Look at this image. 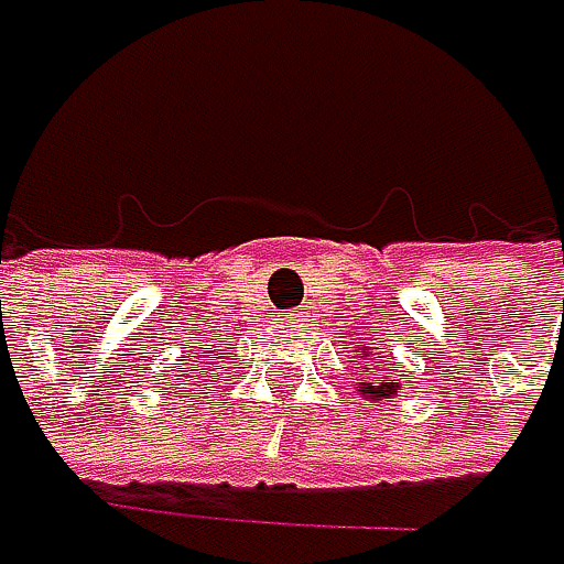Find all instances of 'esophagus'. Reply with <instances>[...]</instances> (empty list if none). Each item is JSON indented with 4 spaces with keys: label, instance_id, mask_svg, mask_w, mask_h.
Here are the masks:
<instances>
[{
    "label": "esophagus",
    "instance_id": "esophagus-1",
    "mask_svg": "<svg viewBox=\"0 0 564 564\" xmlns=\"http://www.w3.org/2000/svg\"><path fill=\"white\" fill-rule=\"evenodd\" d=\"M308 315H292V322H305Z\"/></svg>",
    "mask_w": 564,
    "mask_h": 564
}]
</instances>
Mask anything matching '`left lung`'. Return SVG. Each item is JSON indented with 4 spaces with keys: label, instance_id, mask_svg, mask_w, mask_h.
Masks as SVG:
<instances>
[{
    "label": "left lung",
    "instance_id": "1",
    "mask_svg": "<svg viewBox=\"0 0 564 564\" xmlns=\"http://www.w3.org/2000/svg\"><path fill=\"white\" fill-rule=\"evenodd\" d=\"M362 356H369V348H362ZM379 356V351H376ZM382 359V356H379ZM395 369H389V376H382V379H376V382H359L356 386V392L366 399V402H382V399H395L399 395V389H402V382L392 376Z\"/></svg>",
    "mask_w": 564,
    "mask_h": 564
}]
</instances>
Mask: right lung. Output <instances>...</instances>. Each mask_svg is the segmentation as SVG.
<instances>
[{
  "instance_id": "obj_1",
  "label": "right lung",
  "mask_w": 564,
  "mask_h": 564,
  "mask_svg": "<svg viewBox=\"0 0 564 564\" xmlns=\"http://www.w3.org/2000/svg\"><path fill=\"white\" fill-rule=\"evenodd\" d=\"M226 356H232V351H219V356H216V359H226ZM202 359H208V356H202Z\"/></svg>"
}]
</instances>
